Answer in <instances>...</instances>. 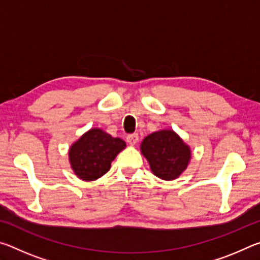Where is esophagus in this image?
<instances>
[{
  "mask_svg": "<svg viewBox=\"0 0 260 260\" xmlns=\"http://www.w3.org/2000/svg\"><path fill=\"white\" fill-rule=\"evenodd\" d=\"M127 142H128L131 146H134L139 142V134L138 133H134V134H129L127 136Z\"/></svg>",
  "mask_w": 260,
  "mask_h": 260,
  "instance_id": "obj_1",
  "label": "esophagus"
}]
</instances>
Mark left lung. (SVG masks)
<instances>
[{"label":"left lung","mask_w":260,"mask_h":260,"mask_svg":"<svg viewBox=\"0 0 260 260\" xmlns=\"http://www.w3.org/2000/svg\"><path fill=\"white\" fill-rule=\"evenodd\" d=\"M141 151L147 158L152 173L162 180H174L187 169L190 148L171 129L148 135L141 143Z\"/></svg>","instance_id":"obj_1"}]
</instances>
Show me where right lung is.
Returning a JSON list of instances; mask_svg holds the SVG:
<instances>
[{"label":"right lung","mask_w":260,"mask_h":260,"mask_svg":"<svg viewBox=\"0 0 260 260\" xmlns=\"http://www.w3.org/2000/svg\"><path fill=\"white\" fill-rule=\"evenodd\" d=\"M125 148V141L91 128L70 148V164L79 179L94 181L108 172L111 161Z\"/></svg>","instance_id":"right-lung-1"}]
</instances>
